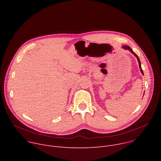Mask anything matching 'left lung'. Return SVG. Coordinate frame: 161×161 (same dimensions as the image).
I'll list each match as a JSON object with an SVG mask.
<instances>
[{"label": "left lung", "instance_id": "left-lung-1", "mask_svg": "<svg viewBox=\"0 0 161 161\" xmlns=\"http://www.w3.org/2000/svg\"><path fill=\"white\" fill-rule=\"evenodd\" d=\"M122 48H124V49H125V50H129L132 54H134L135 56H136V57L137 58V61H138V63H139V66H140V71H141V72H142V75H143V70H142V65H141V62H140V58H139V57H138V56H137L135 53H134L133 52V51H132V50L129 47H128V46H123L122 47Z\"/></svg>", "mask_w": 161, "mask_h": 161}]
</instances>
